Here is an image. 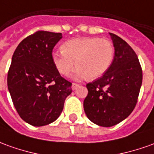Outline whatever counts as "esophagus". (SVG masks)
<instances>
[{"instance_id":"34e87169","label":"esophagus","mask_w":154,"mask_h":154,"mask_svg":"<svg viewBox=\"0 0 154 154\" xmlns=\"http://www.w3.org/2000/svg\"><path fill=\"white\" fill-rule=\"evenodd\" d=\"M78 86H79V84H77V83H72V90H76Z\"/></svg>"}]
</instances>
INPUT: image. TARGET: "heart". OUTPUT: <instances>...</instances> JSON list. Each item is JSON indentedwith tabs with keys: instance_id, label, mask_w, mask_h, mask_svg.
I'll return each mask as SVG.
<instances>
[{
	"instance_id": "obj_1",
	"label": "heart",
	"mask_w": 154,
	"mask_h": 154,
	"mask_svg": "<svg viewBox=\"0 0 154 154\" xmlns=\"http://www.w3.org/2000/svg\"><path fill=\"white\" fill-rule=\"evenodd\" d=\"M61 51L52 54V62L59 72L69 75L77 64L75 78L97 79L109 69L114 47L109 40L99 37H79L62 44Z\"/></svg>"
}]
</instances>
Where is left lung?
I'll return each mask as SVG.
<instances>
[{
  "label": "left lung",
  "mask_w": 154,
  "mask_h": 154,
  "mask_svg": "<svg viewBox=\"0 0 154 154\" xmlns=\"http://www.w3.org/2000/svg\"><path fill=\"white\" fill-rule=\"evenodd\" d=\"M114 57L103 77L87 84L85 113L97 125L112 127L133 112L140 92L143 72L137 56L124 40L109 33Z\"/></svg>",
  "instance_id": "obj_1"
}]
</instances>
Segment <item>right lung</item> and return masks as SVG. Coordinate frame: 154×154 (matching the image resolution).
Instances as JSON below:
<instances>
[{
    "label": "right lung",
    "mask_w": 154,
    "mask_h": 154,
    "mask_svg": "<svg viewBox=\"0 0 154 154\" xmlns=\"http://www.w3.org/2000/svg\"><path fill=\"white\" fill-rule=\"evenodd\" d=\"M62 38V33L36 32L22 40L12 56L8 90L19 116L35 127L56 121L72 93V83L52 62V50Z\"/></svg>",
    "instance_id": "obj_1"
}]
</instances>
